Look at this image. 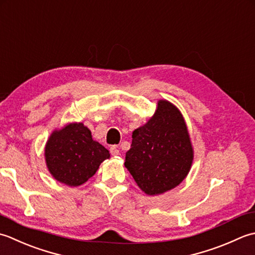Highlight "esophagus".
Instances as JSON below:
<instances>
[{
  "label": "esophagus",
  "instance_id": "obj_1",
  "mask_svg": "<svg viewBox=\"0 0 255 255\" xmlns=\"http://www.w3.org/2000/svg\"><path fill=\"white\" fill-rule=\"evenodd\" d=\"M110 153H111V155H113V156H117V155L120 154V150H119V147L117 146V145H112V146L110 147Z\"/></svg>",
  "mask_w": 255,
  "mask_h": 255
}]
</instances>
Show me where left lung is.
Masks as SVG:
<instances>
[{
  "label": "left lung",
  "instance_id": "obj_1",
  "mask_svg": "<svg viewBox=\"0 0 255 255\" xmlns=\"http://www.w3.org/2000/svg\"><path fill=\"white\" fill-rule=\"evenodd\" d=\"M193 147L180 112L165 100L145 126L135 129L126 154V167L149 196L175 188L188 174Z\"/></svg>",
  "mask_w": 255,
  "mask_h": 255
}]
</instances>
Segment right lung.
Here are the masks:
<instances>
[{
  "label": "right lung",
  "mask_w": 255,
  "mask_h": 255,
  "mask_svg": "<svg viewBox=\"0 0 255 255\" xmlns=\"http://www.w3.org/2000/svg\"><path fill=\"white\" fill-rule=\"evenodd\" d=\"M47 167L55 179L68 186H79L91 178L109 150L93 141L82 123H72L50 135L45 147Z\"/></svg>",
  "instance_id": "right-lung-1"
}]
</instances>
